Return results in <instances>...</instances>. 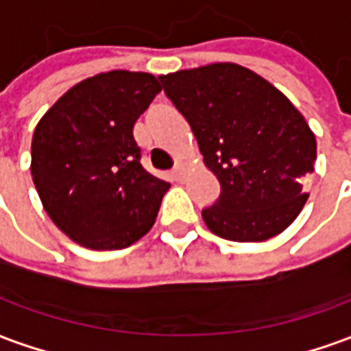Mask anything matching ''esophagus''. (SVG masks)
Instances as JSON below:
<instances>
[{
    "label": "esophagus",
    "instance_id": "1",
    "mask_svg": "<svg viewBox=\"0 0 351 351\" xmlns=\"http://www.w3.org/2000/svg\"><path fill=\"white\" fill-rule=\"evenodd\" d=\"M184 171H186L184 163H176L175 169H173V178H175L176 182H180L184 178Z\"/></svg>",
    "mask_w": 351,
    "mask_h": 351
}]
</instances>
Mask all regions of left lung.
Wrapping results in <instances>:
<instances>
[{
    "mask_svg": "<svg viewBox=\"0 0 351 351\" xmlns=\"http://www.w3.org/2000/svg\"><path fill=\"white\" fill-rule=\"evenodd\" d=\"M163 90L190 123L220 197L203 208L214 235L263 243L280 235L308 199L316 137L278 88L237 64L160 75Z\"/></svg>",
    "mask_w": 351,
    "mask_h": 351,
    "instance_id": "obj_1",
    "label": "left lung"
}]
</instances>
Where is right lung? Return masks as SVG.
I'll use <instances>...</instances> for the list:
<instances>
[{"label": "right lung", "mask_w": 351, "mask_h": 351, "mask_svg": "<svg viewBox=\"0 0 351 351\" xmlns=\"http://www.w3.org/2000/svg\"><path fill=\"white\" fill-rule=\"evenodd\" d=\"M161 84L150 73H99L45 112L32 176L58 229L90 250H122L152 229L171 184L141 165L133 125Z\"/></svg>", "instance_id": "add662e5"}]
</instances>
